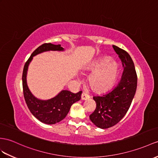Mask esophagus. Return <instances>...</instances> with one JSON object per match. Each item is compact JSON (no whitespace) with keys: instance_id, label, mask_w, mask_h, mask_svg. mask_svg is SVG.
<instances>
[{"instance_id":"1","label":"esophagus","mask_w":158,"mask_h":158,"mask_svg":"<svg viewBox=\"0 0 158 158\" xmlns=\"http://www.w3.org/2000/svg\"><path fill=\"white\" fill-rule=\"evenodd\" d=\"M90 98L89 96H88L87 94H86L85 92H82V95H81V99L82 100H87Z\"/></svg>"}]
</instances>
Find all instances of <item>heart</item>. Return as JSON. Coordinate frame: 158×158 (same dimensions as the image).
Listing matches in <instances>:
<instances>
[{"mask_svg":"<svg viewBox=\"0 0 158 158\" xmlns=\"http://www.w3.org/2000/svg\"><path fill=\"white\" fill-rule=\"evenodd\" d=\"M93 71L88 76V82L92 90L102 92L108 90L116 81L118 73L117 64L108 57H104L92 63L88 68Z\"/></svg>","mask_w":158,"mask_h":158,"instance_id":"b5f03b06","label":"heart"}]
</instances>
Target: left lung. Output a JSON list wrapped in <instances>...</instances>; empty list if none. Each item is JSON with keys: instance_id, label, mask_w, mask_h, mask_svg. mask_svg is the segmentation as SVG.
Here are the masks:
<instances>
[{"instance_id": "8db88e82", "label": "left lung", "mask_w": 158, "mask_h": 158, "mask_svg": "<svg viewBox=\"0 0 158 158\" xmlns=\"http://www.w3.org/2000/svg\"><path fill=\"white\" fill-rule=\"evenodd\" d=\"M124 68L121 79L112 90L95 96L97 104L90 115V121L101 129L111 127L120 121L127 112L137 86V76L133 61L125 50L113 45Z\"/></svg>"}]
</instances>
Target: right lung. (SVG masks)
Returning <instances> with one entry per match:
<instances>
[{
	"label": "right lung",
	"instance_id": "right-lung-1",
	"mask_svg": "<svg viewBox=\"0 0 158 158\" xmlns=\"http://www.w3.org/2000/svg\"><path fill=\"white\" fill-rule=\"evenodd\" d=\"M64 48L60 45H54L51 43L42 44L32 53L26 61L23 71V90L27 105L35 117L46 124H55L63 120L68 114L71 106L80 100L82 91L74 94L68 90H62L54 98L48 101H41L35 97L29 90L26 80L27 71L34 56L49 50L61 51Z\"/></svg>",
	"mask_w": 158,
	"mask_h": 158
}]
</instances>
